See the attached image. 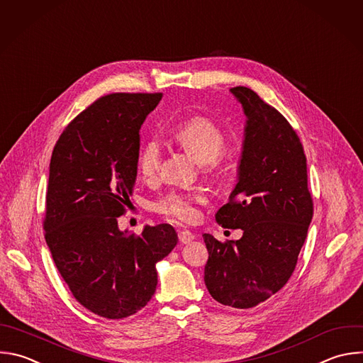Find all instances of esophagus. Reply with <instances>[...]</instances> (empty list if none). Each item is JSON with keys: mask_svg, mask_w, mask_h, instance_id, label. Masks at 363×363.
Instances as JSON below:
<instances>
[{"mask_svg": "<svg viewBox=\"0 0 363 363\" xmlns=\"http://www.w3.org/2000/svg\"><path fill=\"white\" fill-rule=\"evenodd\" d=\"M178 238H179V242H181V244H189L191 240L195 239V235H194L191 230L184 229V230H179Z\"/></svg>", "mask_w": 363, "mask_h": 363, "instance_id": "34e87169", "label": "esophagus"}]
</instances>
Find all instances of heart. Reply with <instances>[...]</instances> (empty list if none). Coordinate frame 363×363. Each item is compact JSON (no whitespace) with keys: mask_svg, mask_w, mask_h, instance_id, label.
<instances>
[{"mask_svg":"<svg viewBox=\"0 0 363 363\" xmlns=\"http://www.w3.org/2000/svg\"><path fill=\"white\" fill-rule=\"evenodd\" d=\"M175 141L203 168H215L218 158L225 150V137L220 128L205 116H192L181 124L175 134ZM161 165V144L157 138L150 140L140 151L138 169L144 181L152 182L158 177ZM202 202L198 194L169 192L155 202L158 213L168 219L192 220L196 218V205Z\"/></svg>","mask_w":363,"mask_h":363,"instance_id":"b5f03b06","label":"heart"}]
</instances>
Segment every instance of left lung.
I'll list each match as a JSON object with an SVG mask.
<instances>
[{"label":"left lung","instance_id":"8db88e82","mask_svg":"<svg viewBox=\"0 0 363 363\" xmlns=\"http://www.w3.org/2000/svg\"><path fill=\"white\" fill-rule=\"evenodd\" d=\"M247 116L238 179L215 213L242 238L219 242L203 233L205 285L222 305L248 309L265 302L291 278L313 215L306 157L285 116L247 86L230 88Z\"/></svg>","mask_w":363,"mask_h":363}]
</instances>
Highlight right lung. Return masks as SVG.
<instances>
[{
    "mask_svg": "<svg viewBox=\"0 0 363 363\" xmlns=\"http://www.w3.org/2000/svg\"><path fill=\"white\" fill-rule=\"evenodd\" d=\"M162 94H109L64 130L52 151L45 240L74 298L123 319L143 309L158 284L157 264L178 244L168 223L140 236L121 230L138 172L140 130Z\"/></svg>",
    "mask_w": 363,
    "mask_h": 363,
    "instance_id": "1",
    "label": "right lung"
}]
</instances>
